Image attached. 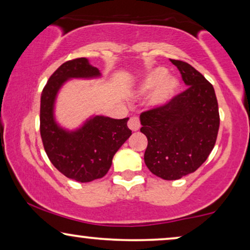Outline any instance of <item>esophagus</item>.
Masks as SVG:
<instances>
[{"instance_id": "34e87169", "label": "esophagus", "mask_w": 250, "mask_h": 250, "mask_svg": "<svg viewBox=\"0 0 250 250\" xmlns=\"http://www.w3.org/2000/svg\"><path fill=\"white\" fill-rule=\"evenodd\" d=\"M128 127L131 128L133 132L139 131L140 127H141V124H140V119L138 117H132L128 121Z\"/></svg>"}]
</instances>
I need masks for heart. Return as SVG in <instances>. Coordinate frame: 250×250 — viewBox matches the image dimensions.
Masks as SVG:
<instances>
[{"label":"heart","mask_w":250,"mask_h":250,"mask_svg":"<svg viewBox=\"0 0 250 250\" xmlns=\"http://www.w3.org/2000/svg\"><path fill=\"white\" fill-rule=\"evenodd\" d=\"M166 74L167 71L164 68H155L149 71L140 85V91L145 93L155 86L157 83L159 84H156L157 86L149 97V104L153 107H159L167 104L174 97L177 90V82L175 78L166 77Z\"/></svg>","instance_id":"obj_1"}]
</instances>
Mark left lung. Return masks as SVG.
<instances>
[{"instance_id":"left-lung-1","label":"left lung","mask_w":250,"mask_h":250,"mask_svg":"<svg viewBox=\"0 0 250 250\" xmlns=\"http://www.w3.org/2000/svg\"><path fill=\"white\" fill-rule=\"evenodd\" d=\"M188 88L166 104L140 115L148 139L145 163L164 180H179L197 170L216 142L220 114L213 85L181 60L170 59Z\"/></svg>"}]
</instances>
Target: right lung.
<instances>
[{"instance_id":"add662e5","label":"right lung","mask_w":250,"mask_h":250,"mask_svg":"<svg viewBox=\"0 0 250 250\" xmlns=\"http://www.w3.org/2000/svg\"><path fill=\"white\" fill-rule=\"evenodd\" d=\"M100 76V70L86 58L69 60L51 75L41 95L40 131L46 155L60 173L82 183L104 177L115 153L132 134L128 118L92 116L74 131L57 123L54 104L62 85L71 78Z\"/></svg>"}]
</instances>
